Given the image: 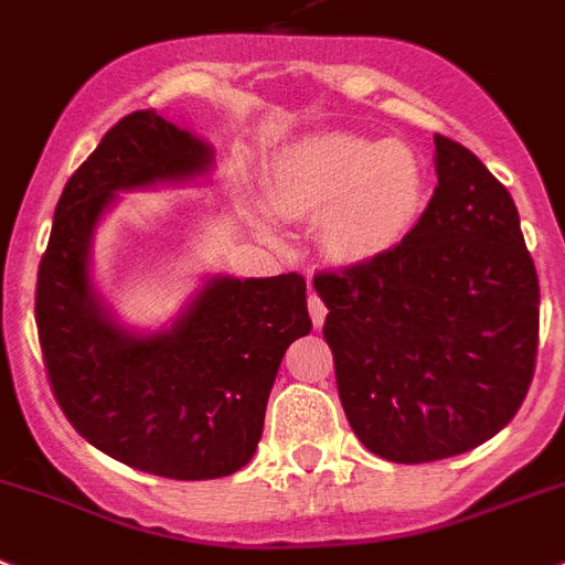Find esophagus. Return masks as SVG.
Here are the masks:
<instances>
[{
  "instance_id": "1",
  "label": "esophagus",
  "mask_w": 565,
  "mask_h": 565,
  "mask_svg": "<svg viewBox=\"0 0 565 565\" xmlns=\"http://www.w3.org/2000/svg\"><path fill=\"white\" fill-rule=\"evenodd\" d=\"M308 315H311V322H315L317 329H320L322 322H326V315H329V308H326V302H322L315 291L308 294Z\"/></svg>"
}]
</instances>
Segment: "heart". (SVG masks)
<instances>
[{
  "mask_svg": "<svg viewBox=\"0 0 565 565\" xmlns=\"http://www.w3.org/2000/svg\"><path fill=\"white\" fill-rule=\"evenodd\" d=\"M423 159L403 142L320 134L294 142L271 173L274 209L286 216L320 214L331 257H377L417 225L426 205Z\"/></svg>",
  "mask_w": 565,
  "mask_h": 565,
  "instance_id": "1",
  "label": "heart"
}]
</instances>
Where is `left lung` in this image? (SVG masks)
<instances>
[{
  "label": "left lung",
  "mask_w": 565,
  "mask_h": 565,
  "mask_svg": "<svg viewBox=\"0 0 565 565\" xmlns=\"http://www.w3.org/2000/svg\"><path fill=\"white\" fill-rule=\"evenodd\" d=\"M437 188L394 248L315 274L340 403L369 451L431 462L512 423L534 377L540 286L512 194L434 134Z\"/></svg>",
  "instance_id": "left-lung-1"
}]
</instances>
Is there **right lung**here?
Returning <instances> with one entry per match:
<instances>
[{
  "label": "right lung",
  "instance_id": "obj_1",
  "mask_svg": "<svg viewBox=\"0 0 565 565\" xmlns=\"http://www.w3.org/2000/svg\"><path fill=\"white\" fill-rule=\"evenodd\" d=\"M209 168V145L157 110L122 117L67 180L36 274L42 360L67 423L114 460L171 480L243 469L282 354L311 331L294 271L214 277L171 331L151 337L128 334L99 306L88 248L114 194Z\"/></svg>",
  "mask_w": 565,
  "mask_h": 565
}]
</instances>
